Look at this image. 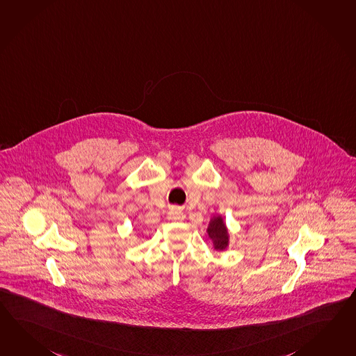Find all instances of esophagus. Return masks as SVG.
I'll list each match as a JSON object with an SVG mask.
<instances>
[{"mask_svg": "<svg viewBox=\"0 0 356 356\" xmlns=\"http://www.w3.org/2000/svg\"><path fill=\"white\" fill-rule=\"evenodd\" d=\"M167 218L171 220V221H182V220H185V214L180 209H177V208H172L167 213Z\"/></svg>", "mask_w": 356, "mask_h": 356, "instance_id": "obj_1", "label": "esophagus"}]
</instances>
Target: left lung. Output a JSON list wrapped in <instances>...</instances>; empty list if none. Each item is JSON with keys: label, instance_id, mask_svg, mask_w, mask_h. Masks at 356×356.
Segmentation results:
<instances>
[{"label": "left lung", "instance_id": "8db88e82", "mask_svg": "<svg viewBox=\"0 0 356 356\" xmlns=\"http://www.w3.org/2000/svg\"><path fill=\"white\" fill-rule=\"evenodd\" d=\"M207 235L212 241L214 250L223 252L229 245V232L227 225L222 214H217L211 218L207 227Z\"/></svg>", "mask_w": 356, "mask_h": 356}]
</instances>
